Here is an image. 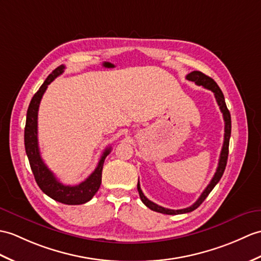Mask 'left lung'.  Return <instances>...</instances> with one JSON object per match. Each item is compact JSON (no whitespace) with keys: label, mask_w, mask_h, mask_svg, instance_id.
<instances>
[{"label":"left lung","mask_w":261,"mask_h":261,"mask_svg":"<svg viewBox=\"0 0 261 261\" xmlns=\"http://www.w3.org/2000/svg\"><path fill=\"white\" fill-rule=\"evenodd\" d=\"M186 79L189 81L195 82L197 86H201V87L213 91L214 92L216 101L218 103V106H219V108H220V111L222 112L223 120H225V139H223V145L221 149L220 158H219V162H218V167H217V170H216L214 178L211 179L210 184L203 190L201 196H200L197 201L192 205H190V207L185 208V209H179V210L163 208V207H161V205H158L156 203L150 201V200L143 195V192L140 188V184H139V181H138V191H139V196H140L141 201L145 205H147L149 209L156 211V213L165 214V215H181V214L191 213V211L197 209L199 205L204 201V199L208 197L209 193L213 191L215 186L219 182V180L221 179L223 172H225V169L227 166V160H228V153H229V140H230V135H231V117H230V112L226 106L225 96H223L222 91L220 90L219 87H218V84L215 82L214 79H211L210 76L205 75L204 73H202V72H200V71H192L191 73H189L186 76Z\"/></svg>","instance_id":"obj_1"}]
</instances>
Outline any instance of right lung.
Wrapping results in <instances>:
<instances>
[{
	"label": "right lung",
	"mask_w": 261,
	"mask_h": 261,
	"mask_svg": "<svg viewBox=\"0 0 261 261\" xmlns=\"http://www.w3.org/2000/svg\"><path fill=\"white\" fill-rule=\"evenodd\" d=\"M64 65H60L52 71V73L46 77V80L40 87L30 102L27 113V123L24 129V144L25 152L29 158L30 167L34 174L36 184L46 196L64 204H82L90 201L99 190L102 179V168L107 155L111 152V148H107L101 155V159L96 166L95 170L89 177L76 186H65L60 182L56 175L46 167L40 154L38 141V111L40 102L45 90L54 79L63 73Z\"/></svg>",
	"instance_id": "add662e5"
}]
</instances>
